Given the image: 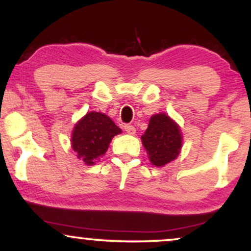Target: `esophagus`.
I'll list each match as a JSON object with an SVG mask.
<instances>
[{"label": "esophagus", "mask_w": 251, "mask_h": 251, "mask_svg": "<svg viewBox=\"0 0 251 251\" xmlns=\"http://www.w3.org/2000/svg\"><path fill=\"white\" fill-rule=\"evenodd\" d=\"M124 129H125L126 132H127L128 134H134L135 133V128H134V126H132V125H125L124 126Z\"/></svg>", "instance_id": "34e87169"}]
</instances>
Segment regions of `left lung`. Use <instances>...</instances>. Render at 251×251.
Masks as SVG:
<instances>
[{
    "label": "left lung",
    "mask_w": 251,
    "mask_h": 251,
    "mask_svg": "<svg viewBox=\"0 0 251 251\" xmlns=\"http://www.w3.org/2000/svg\"><path fill=\"white\" fill-rule=\"evenodd\" d=\"M142 142L151 163L155 166H163L179 154L180 129L166 114H155L150 119L149 127L142 135Z\"/></svg>",
    "instance_id": "left-lung-1"
}]
</instances>
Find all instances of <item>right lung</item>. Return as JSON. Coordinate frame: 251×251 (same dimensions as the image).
<instances>
[{
  "mask_svg": "<svg viewBox=\"0 0 251 251\" xmlns=\"http://www.w3.org/2000/svg\"><path fill=\"white\" fill-rule=\"evenodd\" d=\"M122 132L107 116L99 112H89L76 124L72 135V148L77 158L87 165L107 151L112 138Z\"/></svg>",
  "mask_w": 251,
  "mask_h": 251,
  "instance_id": "1",
  "label": "right lung"
}]
</instances>
